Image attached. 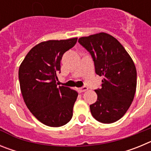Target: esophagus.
<instances>
[{
    "mask_svg": "<svg viewBox=\"0 0 151 151\" xmlns=\"http://www.w3.org/2000/svg\"><path fill=\"white\" fill-rule=\"evenodd\" d=\"M87 90H88V87H86V86H83L82 88H78V91L79 92V93H82V92H84Z\"/></svg>",
    "mask_w": 151,
    "mask_h": 151,
    "instance_id": "esophagus-1",
    "label": "esophagus"
}]
</instances>
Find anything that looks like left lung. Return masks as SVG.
<instances>
[{
    "instance_id": "obj_1",
    "label": "left lung",
    "mask_w": 151,
    "mask_h": 151,
    "mask_svg": "<svg viewBox=\"0 0 151 151\" xmlns=\"http://www.w3.org/2000/svg\"><path fill=\"white\" fill-rule=\"evenodd\" d=\"M78 43L90 53L96 74L104 77L97 100L90 105L91 115L102 123H113L124 116L134 99L137 72L129 54L114 37L104 32L82 37Z\"/></svg>"
}]
</instances>
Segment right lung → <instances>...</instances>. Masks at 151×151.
<instances>
[{"label":"right lung","mask_w":151,"mask_h":151,"mask_svg":"<svg viewBox=\"0 0 151 151\" xmlns=\"http://www.w3.org/2000/svg\"><path fill=\"white\" fill-rule=\"evenodd\" d=\"M77 42V38L50 40L35 45L19 69L22 97L37 119L50 127L66 125L73 117L78 93L65 86L57 87L63 54Z\"/></svg>","instance_id":"1"}]
</instances>
